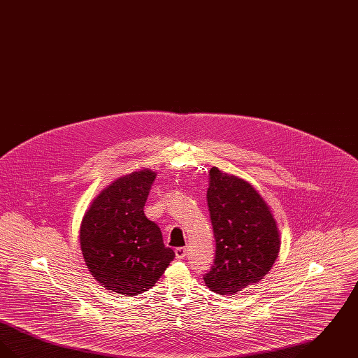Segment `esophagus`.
I'll return each instance as SVG.
<instances>
[{"label":"esophagus","instance_id":"34e87169","mask_svg":"<svg viewBox=\"0 0 358 358\" xmlns=\"http://www.w3.org/2000/svg\"><path fill=\"white\" fill-rule=\"evenodd\" d=\"M185 256H187V248H184V247L176 248V257L177 259H184Z\"/></svg>","mask_w":358,"mask_h":358}]
</instances>
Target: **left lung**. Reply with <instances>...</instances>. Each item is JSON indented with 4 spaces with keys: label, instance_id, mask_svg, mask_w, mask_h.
Returning a JSON list of instances; mask_svg holds the SVG:
<instances>
[{
    "label": "left lung",
    "instance_id": "obj_1",
    "mask_svg": "<svg viewBox=\"0 0 358 358\" xmlns=\"http://www.w3.org/2000/svg\"><path fill=\"white\" fill-rule=\"evenodd\" d=\"M206 201L216 256L205 283L222 295H235L271 270L280 248L279 231L252 185L217 168L209 171Z\"/></svg>",
    "mask_w": 358,
    "mask_h": 358
}]
</instances>
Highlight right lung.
I'll return each mask as SVG.
<instances>
[{"instance_id": "add662e5", "label": "right lung", "mask_w": 358, "mask_h": 358, "mask_svg": "<svg viewBox=\"0 0 358 358\" xmlns=\"http://www.w3.org/2000/svg\"><path fill=\"white\" fill-rule=\"evenodd\" d=\"M154 178L145 169L115 180L92 201L80 225L90 273L103 287L126 296L152 289L176 256L143 213Z\"/></svg>"}]
</instances>
